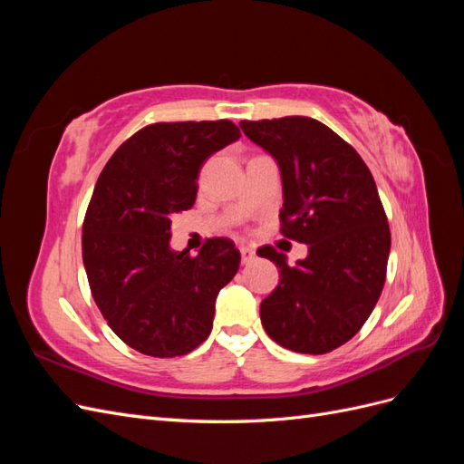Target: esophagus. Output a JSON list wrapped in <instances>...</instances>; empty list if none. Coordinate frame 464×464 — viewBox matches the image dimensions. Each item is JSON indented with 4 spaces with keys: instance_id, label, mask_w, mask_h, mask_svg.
Here are the masks:
<instances>
[{
    "instance_id": "esophagus-1",
    "label": "esophagus",
    "mask_w": 464,
    "mask_h": 464,
    "mask_svg": "<svg viewBox=\"0 0 464 464\" xmlns=\"http://www.w3.org/2000/svg\"><path fill=\"white\" fill-rule=\"evenodd\" d=\"M240 254H242V263H249L256 257V249L251 246H240Z\"/></svg>"
}]
</instances>
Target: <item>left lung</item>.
Segmentation results:
<instances>
[{"mask_svg":"<svg viewBox=\"0 0 464 464\" xmlns=\"http://www.w3.org/2000/svg\"><path fill=\"white\" fill-rule=\"evenodd\" d=\"M240 128L280 168V234L310 249L294 266L273 246L257 249L280 269L259 307L263 327L294 353H331L362 329L385 285L391 232L373 176L353 145L314 118L244 120Z\"/></svg>","mask_w":464,"mask_h":464,"instance_id":"1","label":"left lung"}]
</instances>
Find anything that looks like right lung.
Listing matches in <instances>:
<instances>
[{"instance_id":"right-lung-1","label":"right lung","mask_w":464,"mask_h":464,"mask_svg":"<svg viewBox=\"0 0 464 464\" xmlns=\"http://www.w3.org/2000/svg\"><path fill=\"white\" fill-rule=\"evenodd\" d=\"M230 120L160 121L111 154L82 222V263L98 310L137 353L184 356L213 329L215 302L240 269L228 237L191 257L170 249L172 215L188 210L210 154L234 143Z\"/></svg>"}]
</instances>
